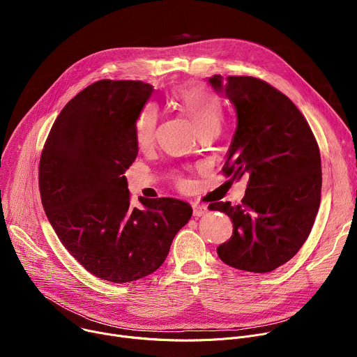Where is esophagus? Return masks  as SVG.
<instances>
[{
	"mask_svg": "<svg viewBox=\"0 0 357 357\" xmlns=\"http://www.w3.org/2000/svg\"><path fill=\"white\" fill-rule=\"evenodd\" d=\"M192 208H193V216H196V218H200V216L208 213V208L205 205H199V203H193Z\"/></svg>",
	"mask_w": 357,
	"mask_h": 357,
	"instance_id": "34e87169",
	"label": "esophagus"
}]
</instances>
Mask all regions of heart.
Returning <instances> with one entry per match:
<instances>
[{"label": "heart", "mask_w": 357, "mask_h": 357, "mask_svg": "<svg viewBox=\"0 0 357 357\" xmlns=\"http://www.w3.org/2000/svg\"><path fill=\"white\" fill-rule=\"evenodd\" d=\"M178 106L195 123L199 131L219 127L223 121V106L220 98L202 84H186L174 93ZM158 126V110L154 105H146L134 121V138L141 146H149L155 139Z\"/></svg>", "instance_id": "1"}]
</instances>
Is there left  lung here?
Listing matches in <instances>:
<instances>
[{"label":"left lung","mask_w":357,"mask_h":357,"mask_svg":"<svg viewBox=\"0 0 357 357\" xmlns=\"http://www.w3.org/2000/svg\"><path fill=\"white\" fill-rule=\"evenodd\" d=\"M209 83L237 113L222 172L248 178L241 205H209L233 222V236L218 254L233 268L270 273L289 261L312 230L322 188L319 146L296 106L267 82L215 75Z\"/></svg>","instance_id":"obj_1"}]
</instances>
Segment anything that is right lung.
Returning <instances> with one entry per match:
<instances>
[{
    "mask_svg": "<svg viewBox=\"0 0 357 357\" xmlns=\"http://www.w3.org/2000/svg\"><path fill=\"white\" fill-rule=\"evenodd\" d=\"M135 80H98L55 120L39 161L42 205L61 243L90 274L137 281L165 261L192 208L174 197L130 206L124 172L138 154L134 121L152 93Z\"/></svg>",
    "mask_w": 357,
    "mask_h": 357,
    "instance_id": "obj_1",
    "label": "right lung"
}]
</instances>
